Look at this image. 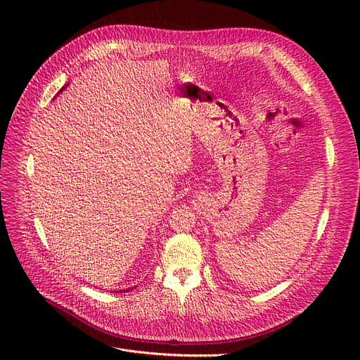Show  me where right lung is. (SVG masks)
I'll return each instance as SVG.
<instances>
[{
	"mask_svg": "<svg viewBox=\"0 0 360 360\" xmlns=\"http://www.w3.org/2000/svg\"><path fill=\"white\" fill-rule=\"evenodd\" d=\"M67 84H68V83H67ZM67 84H65V86L61 89V91H63V90L67 87ZM134 288H136V286H134ZM134 288H131V289H134ZM124 292H128V289H127V290H118V293H124Z\"/></svg>",
	"mask_w": 360,
	"mask_h": 360,
	"instance_id": "right-lung-1",
	"label": "right lung"
}]
</instances>
